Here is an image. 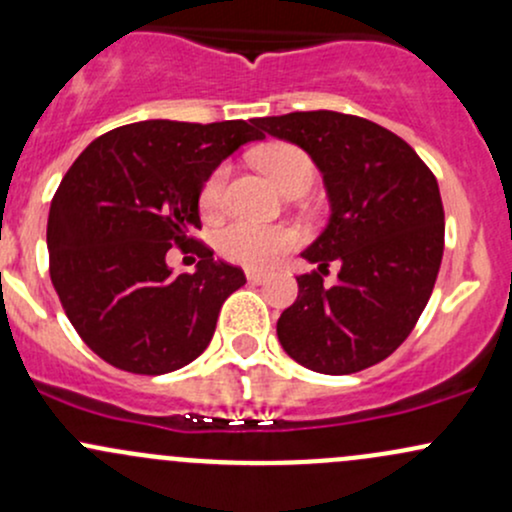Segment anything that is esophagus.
<instances>
[{"label":"esophagus","instance_id":"esophagus-1","mask_svg":"<svg viewBox=\"0 0 512 512\" xmlns=\"http://www.w3.org/2000/svg\"><path fill=\"white\" fill-rule=\"evenodd\" d=\"M245 277H247V282H250V284H265L269 279V274L267 272H255V269H250Z\"/></svg>","mask_w":512,"mask_h":512}]
</instances>
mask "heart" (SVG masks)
I'll list each match as a JSON object with an SVG mask.
<instances>
[{
  "mask_svg": "<svg viewBox=\"0 0 512 512\" xmlns=\"http://www.w3.org/2000/svg\"><path fill=\"white\" fill-rule=\"evenodd\" d=\"M255 162L284 194L294 189H308L316 179V162L306 150L286 140L262 145L255 153ZM228 167L218 165L199 189V211L204 218L218 216L223 206ZM299 233L289 226H257V223L233 221L216 233V250L228 262L245 267H269L294 250Z\"/></svg>",
  "mask_w": 512,
  "mask_h": 512,
  "instance_id": "heart-1",
  "label": "heart"
}]
</instances>
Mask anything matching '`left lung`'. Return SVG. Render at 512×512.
Segmentation results:
<instances>
[{"label":"left lung","instance_id":"left-lung-1","mask_svg":"<svg viewBox=\"0 0 512 512\" xmlns=\"http://www.w3.org/2000/svg\"><path fill=\"white\" fill-rule=\"evenodd\" d=\"M255 123L313 157L333 206L328 228L303 252L318 269L296 277L279 342L320 374L379 364L411 335L440 272L445 209L435 174L406 140L352 114L294 111ZM330 264L341 272L325 283Z\"/></svg>","mask_w":512,"mask_h":512}]
</instances>
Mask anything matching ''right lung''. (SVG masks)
<instances>
[{
  "label": "right lung",
  "mask_w": 512,
  "mask_h": 512,
  "mask_svg": "<svg viewBox=\"0 0 512 512\" xmlns=\"http://www.w3.org/2000/svg\"><path fill=\"white\" fill-rule=\"evenodd\" d=\"M250 121H140L114 128L72 162L53 196L48 257L63 311L84 345L131 374H167L209 347L218 311L245 284L194 238L199 189L230 153L260 140ZM200 257L172 275L167 249Z\"/></svg>",
  "instance_id": "1"
}]
</instances>
